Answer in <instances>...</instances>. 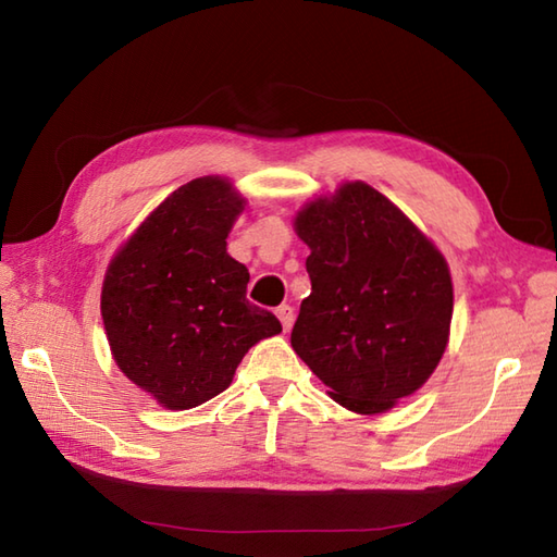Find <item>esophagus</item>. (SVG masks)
<instances>
[{"label": "esophagus", "mask_w": 557, "mask_h": 557, "mask_svg": "<svg viewBox=\"0 0 557 557\" xmlns=\"http://www.w3.org/2000/svg\"><path fill=\"white\" fill-rule=\"evenodd\" d=\"M277 313V318H280V323H282V327H285V333L287 330H292V323H294V309L292 306H280V309L275 311Z\"/></svg>", "instance_id": "1"}]
</instances>
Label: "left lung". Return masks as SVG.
<instances>
[{
  "label": "left lung",
  "instance_id": "obj_1",
  "mask_svg": "<svg viewBox=\"0 0 557 557\" xmlns=\"http://www.w3.org/2000/svg\"><path fill=\"white\" fill-rule=\"evenodd\" d=\"M294 232L311 248L294 351L337 405L366 417L393 409L447 349L455 297L445 256L363 182L309 200Z\"/></svg>",
  "mask_w": 557,
  "mask_h": 557
}]
</instances>
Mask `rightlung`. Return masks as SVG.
<instances>
[{
	"label": "right lung",
	"instance_id": "1",
	"mask_svg": "<svg viewBox=\"0 0 557 557\" xmlns=\"http://www.w3.org/2000/svg\"><path fill=\"white\" fill-rule=\"evenodd\" d=\"M244 206L230 180L198 176L138 224L104 272L100 311L114 363L164 409L220 395L244 354L282 333L246 299L248 270L227 253Z\"/></svg>",
	"mask_w": 557,
	"mask_h": 557
}]
</instances>
